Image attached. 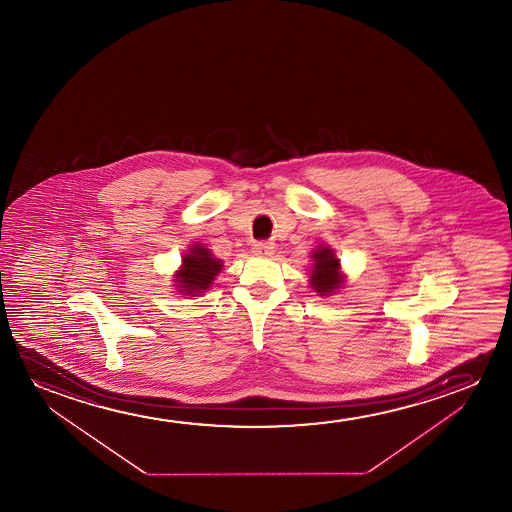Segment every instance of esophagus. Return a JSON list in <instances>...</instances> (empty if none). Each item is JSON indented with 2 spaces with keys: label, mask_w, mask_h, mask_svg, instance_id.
Wrapping results in <instances>:
<instances>
[{
  "label": "esophagus",
  "mask_w": 512,
  "mask_h": 512,
  "mask_svg": "<svg viewBox=\"0 0 512 512\" xmlns=\"http://www.w3.org/2000/svg\"><path fill=\"white\" fill-rule=\"evenodd\" d=\"M274 252V246L271 243H267V241H259V243H255L252 248V253L255 257H271Z\"/></svg>",
  "instance_id": "1"
}]
</instances>
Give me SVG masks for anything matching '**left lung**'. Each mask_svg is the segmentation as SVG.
<instances>
[{
    "mask_svg": "<svg viewBox=\"0 0 512 512\" xmlns=\"http://www.w3.org/2000/svg\"><path fill=\"white\" fill-rule=\"evenodd\" d=\"M313 271H311V287L316 294H336V290L343 287L344 274L341 273V262L330 246H318L313 255Z\"/></svg>",
    "mask_w": 512,
    "mask_h": 512,
    "instance_id": "obj_1",
    "label": "left lung"
}]
</instances>
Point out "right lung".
<instances>
[{
	"instance_id": "add662e5",
	"label": "right lung",
	"mask_w": 512,
	"mask_h": 512,
	"mask_svg": "<svg viewBox=\"0 0 512 512\" xmlns=\"http://www.w3.org/2000/svg\"><path fill=\"white\" fill-rule=\"evenodd\" d=\"M222 271V260L203 245L190 246L183 255L182 267L176 271L175 287L182 295H201L210 288L215 276Z\"/></svg>"
}]
</instances>
